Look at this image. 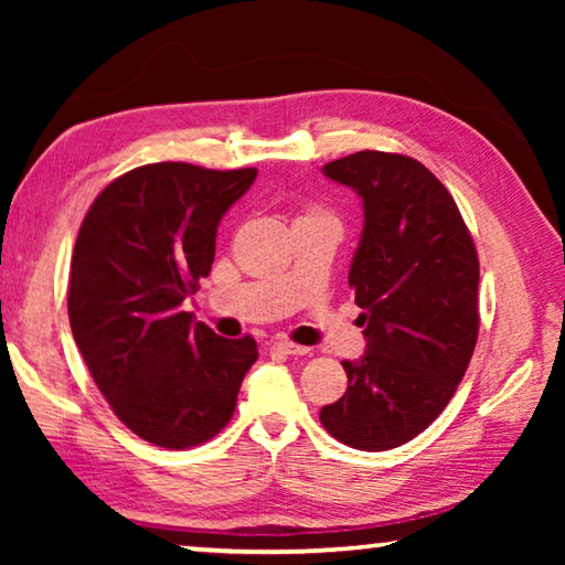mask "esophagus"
Listing matches in <instances>:
<instances>
[{"label": "esophagus", "mask_w": 565, "mask_h": 565, "mask_svg": "<svg viewBox=\"0 0 565 565\" xmlns=\"http://www.w3.org/2000/svg\"><path fill=\"white\" fill-rule=\"evenodd\" d=\"M274 351L291 353V356H306V353H309L311 349H309V347H301V343L286 341V339H276V341H274Z\"/></svg>", "instance_id": "1"}]
</instances>
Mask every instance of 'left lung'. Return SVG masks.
Wrapping results in <instances>:
<instances>
[{
  "mask_svg": "<svg viewBox=\"0 0 565 565\" xmlns=\"http://www.w3.org/2000/svg\"><path fill=\"white\" fill-rule=\"evenodd\" d=\"M363 202L349 286L366 337L321 424L359 451L416 438L456 394L478 339V254L448 189L420 161L356 151L323 167Z\"/></svg>",
  "mask_w": 565,
  "mask_h": 565,
  "instance_id": "8db88e82",
  "label": "left lung"
}]
</instances>
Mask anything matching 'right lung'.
Returning a JSON list of instances; mask_svg holds the SVG:
<instances>
[{"label": "right lung", "mask_w": 565, "mask_h": 565, "mask_svg": "<svg viewBox=\"0 0 565 565\" xmlns=\"http://www.w3.org/2000/svg\"><path fill=\"white\" fill-rule=\"evenodd\" d=\"M254 179L252 167H137L94 199L76 236L74 341L117 418L154 446L214 438L259 359L252 337H216L181 311L212 271L218 222Z\"/></svg>", "instance_id": "1"}]
</instances>
